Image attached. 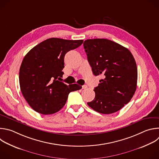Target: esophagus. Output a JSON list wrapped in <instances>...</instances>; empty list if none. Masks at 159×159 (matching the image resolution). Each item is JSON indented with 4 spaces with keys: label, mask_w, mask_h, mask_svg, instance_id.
<instances>
[{
    "label": "esophagus",
    "mask_w": 159,
    "mask_h": 159,
    "mask_svg": "<svg viewBox=\"0 0 159 159\" xmlns=\"http://www.w3.org/2000/svg\"><path fill=\"white\" fill-rule=\"evenodd\" d=\"M87 85H82V89H87Z\"/></svg>",
    "instance_id": "obj_1"
}]
</instances>
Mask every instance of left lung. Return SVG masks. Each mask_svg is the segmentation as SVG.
<instances>
[{
  "instance_id": "8db88e82",
  "label": "left lung",
  "mask_w": 159,
  "mask_h": 159,
  "mask_svg": "<svg viewBox=\"0 0 159 159\" xmlns=\"http://www.w3.org/2000/svg\"><path fill=\"white\" fill-rule=\"evenodd\" d=\"M84 47L93 74L104 77L94 89L95 98L88 105L103 114L119 111L130 101L137 89V68L132 53L105 39L85 40Z\"/></svg>"
}]
</instances>
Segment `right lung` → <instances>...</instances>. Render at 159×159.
I'll use <instances>...</instances> for the list:
<instances>
[{"label":"right lung","instance_id":"obj_1","mask_svg":"<svg viewBox=\"0 0 159 159\" xmlns=\"http://www.w3.org/2000/svg\"><path fill=\"white\" fill-rule=\"evenodd\" d=\"M83 40L48 39L32 48L20 67L22 93L30 106L43 115L54 114L65 105L70 92L82 87L59 81L67 52L81 45Z\"/></svg>","mask_w":159,"mask_h":159}]
</instances>
